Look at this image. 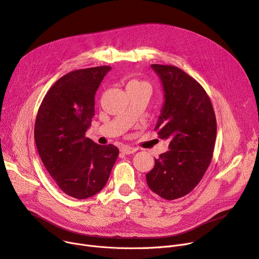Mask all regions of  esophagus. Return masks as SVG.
Here are the masks:
<instances>
[{
    "mask_svg": "<svg viewBox=\"0 0 259 259\" xmlns=\"http://www.w3.org/2000/svg\"><path fill=\"white\" fill-rule=\"evenodd\" d=\"M120 151L124 153V154H132V153H134L135 151H137V149L135 148H132V147H127V146H125V147H122L121 149H120Z\"/></svg>",
    "mask_w": 259,
    "mask_h": 259,
    "instance_id": "34e87169",
    "label": "esophagus"
}]
</instances>
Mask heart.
<instances>
[{
	"label": "heart",
	"mask_w": 259,
	"mask_h": 259,
	"mask_svg": "<svg viewBox=\"0 0 259 259\" xmlns=\"http://www.w3.org/2000/svg\"><path fill=\"white\" fill-rule=\"evenodd\" d=\"M129 85H147L148 86V84L146 83V81H142V80H139V79H132V80H130L129 83H128V86Z\"/></svg>",
	"instance_id": "1"
}]
</instances>
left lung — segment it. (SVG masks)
<instances>
[{"mask_svg":"<svg viewBox=\"0 0 259 259\" xmlns=\"http://www.w3.org/2000/svg\"><path fill=\"white\" fill-rule=\"evenodd\" d=\"M165 92V104L155 130L170 142V150L155 159L146 174L154 193L167 200L189 194L212 160L216 117L209 95L192 76L173 65L152 64Z\"/></svg>","mask_w":259,"mask_h":259,"instance_id":"8db88e82","label":"left lung"}]
</instances>
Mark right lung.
Here are the masks:
<instances>
[{
  "label": "right lung",
  "mask_w": 259,
  "mask_h": 259,
  "mask_svg": "<svg viewBox=\"0 0 259 259\" xmlns=\"http://www.w3.org/2000/svg\"><path fill=\"white\" fill-rule=\"evenodd\" d=\"M110 66L77 69L59 78L40 104L34 141L40 159L62 191L85 199L107 184L118 156L113 145L85 137L94 115V97Z\"/></svg>",
  "instance_id": "1"
}]
</instances>
